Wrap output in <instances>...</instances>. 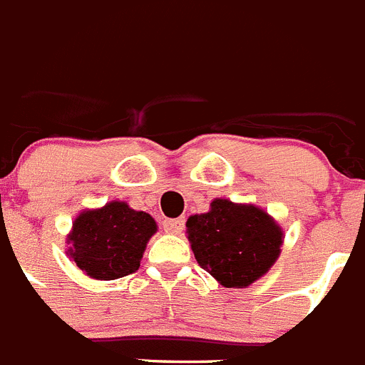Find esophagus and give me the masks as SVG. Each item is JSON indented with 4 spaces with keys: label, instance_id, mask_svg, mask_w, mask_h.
Wrapping results in <instances>:
<instances>
[{
    "label": "esophagus",
    "instance_id": "34e87169",
    "mask_svg": "<svg viewBox=\"0 0 365 365\" xmlns=\"http://www.w3.org/2000/svg\"><path fill=\"white\" fill-rule=\"evenodd\" d=\"M183 226H185V218L180 217V218H165L163 220V230L167 233H174V235H178L182 233Z\"/></svg>",
    "mask_w": 365,
    "mask_h": 365
}]
</instances>
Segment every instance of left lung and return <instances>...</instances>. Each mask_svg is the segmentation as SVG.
Wrapping results in <instances>:
<instances>
[{
    "label": "left lung",
    "mask_w": 365,
    "mask_h": 365,
    "mask_svg": "<svg viewBox=\"0 0 365 365\" xmlns=\"http://www.w3.org/2000/svg\"><path fill=\"white\" fill-rule=\"evenodd\" d=\"M187 237L198 264L227 288H246L270 270L281 253L283 231L255 205L211 202L187 220Z\"/></svg>",
    "instance_id": "8db88e82"
}]
</instances>
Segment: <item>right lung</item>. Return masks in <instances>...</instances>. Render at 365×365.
<instances>
[{
	"instance_id": "right-lung-1",
	"label": "right lung",
	"mask_w": 365,
	"mask_h": 365,
	"mask_svg": "<svg viewBox=\"0 0 365 365\" xmlns=\"http://www.w3.org/2000/svg\"><path fill=\"white\" fill-rule=\"evenodd\" d=\"M154 233L156 222L150 215L130 209L125 202H110L75 218L69 255L90 277L112 281L138 270Z\"/></svg>"
}]
</instances>
